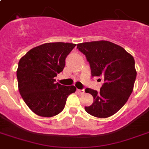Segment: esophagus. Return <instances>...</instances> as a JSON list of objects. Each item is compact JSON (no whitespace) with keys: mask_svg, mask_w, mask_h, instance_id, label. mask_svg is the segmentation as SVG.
I'll list each match as a JSON object with an SVG mask.
<instances>
[{"mask_svg":"<svg viewBox=\"0 0 149 149\" xmlns=\"http://www.w3.org/2000/svg\"><path fill=\"white\" fill-rule=\"evenodd\" d=\"M77 92H78V93H79L80 94H84V90L77 89Z\"/></svg>","mask_w":149,"mask_h":149,"instance_id":"obj_1","label":"esophagus"}]
</instances>
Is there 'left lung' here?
<instances>
[{"mask_svg": "<svg viewBox=\"0 0 149 149\" xmlns=\"http://www.w3.org/2000/svg\"><path fill=\"white\" fill-rule=\"evenodd\" d=\"M77 48L86 56L91 75L104 81L99 91L85 89L94 97L93 104L84 107L86 112L99 118L113 115L127 102L133 90L136 77L133 57L120 45L104 40L77 44Z\"/></svg>", "mask_w": 149, "mask_h": 149, "instance_id": "left-lung-1", "label": "left lung"}]
</instances>
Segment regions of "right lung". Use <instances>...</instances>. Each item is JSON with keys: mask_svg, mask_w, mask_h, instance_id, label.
<instances>
[{"mask_svg": "<svg viewBox=\"0 0 149 149\" xmlns=\"http://www.w3.org/2000/svg\"><path fill=\"white\" fill-rule=\"evenodd\" d=\"M76 44L45 43L29 50L18 63L17 71L19 94L28 107L38 116L51 117L63 110L74 86L55 83L63 71L65 59Z\"/></svg>", "mask_w": 149, "mask_h": 149, "instance_id": "add662e5", "label": "right lung"}]
</instances>
